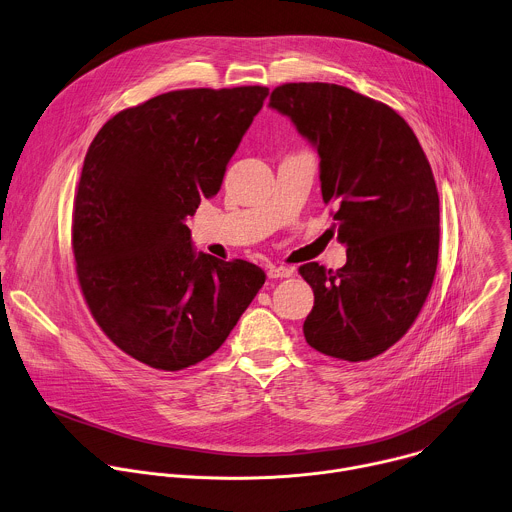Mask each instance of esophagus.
<instances>
[{"label": "esophagus", "mask_w": 512, "mask_h": 512, "mask_svg": "<svg viewBox=\"0 0 512 512\" xmlns=\"http://www.w3.org/2000/svg\"><path fill=\"white\" fill-rule=\"evenodd\" d=\"M266 272H268V278H288V276H292V268H288V266L270 264Z\"/></svg>", "instance_id": "1"}]
</instances>
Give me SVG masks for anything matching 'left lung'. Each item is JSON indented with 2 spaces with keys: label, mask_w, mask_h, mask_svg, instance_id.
I'll return each instance as SVG.
<instances>
[{
  "label": "left lung",
  "mask_w": 512,
  "mask_h": 512,
  "mask_svg": "<svg viewBox=\"0 0 512 512\" xmlns=\"http://www.w3.org/2000/svg\"><path fill=\"white\" fill-rule=\"evenodd\" d=\"M270 107L290 117L321 157V191L347 264L300 266L315 292L306 343L343 361L395 345L430 294L440 248V197L430 161L391 107L347 86L288 82Z\"/></svg>",
  "instance_id": "8db88e82"
}]
</instances>
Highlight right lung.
<instances>
[{
    "mask_svg": "<svg viewBox=\"0 0 512 512\" xmlns=\"http://www.w3.org/2000/svg\"><path fill=\"white\" fill-rule=\"evenodd\" d=\"M266 96L171 90L117 113L86 151L72 210L78 284L102 333L153 369L216 353L266 280L252 262L197 254L183 224L220 191Z\"/></svg>",
    "mask_w": 512,
    "mask_h": 512,
    "instance_id": "1",
    "label": "right lung"
}]
</instances>
